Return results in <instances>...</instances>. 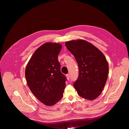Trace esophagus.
<instances>
[{
    "label": "esophagus",
    "mask_w": 129,
    "mask_h": 129,
    "mask_svg": "<svg viewBox=\"0 0 129 129\" xmlns=\"http://www.w3.org/2000/svg\"><path fill=\"white\" fill-rule=\"evenodd\" d=\"M66 76L67 77V79H68V80H69V79L70 78V75H69V74H67V75H66Z\"/></svg>",
    "instance_id": "esophagus-1"
}]
</instances>
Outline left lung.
Here are the masks:
<instances>
[{"instance_id":"8db88e82","label":"left lung","mask_w":129,"mask_h":129,"mask_svg":"<svg viewBox=\"0 0 129 129\" xmlns=\"http://www.w3.org/2000/svg\"><path fill=\"white\" fill-rule=\"evenodd\" d=\"M75 56L79 68V76L74 87L81 97L96 99L106 83L109 66L104 54L90 42L82 39L65 43Z\"/></svg>"}]
</instances>
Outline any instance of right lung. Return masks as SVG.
Returning <instances> with one entry per match:
<instances>
[{
	"instance_id": "1",
	"label": "right lung",
	"mask_w": 129,
	"mask_h": 129,
	"mask_svg": "<svg viewBox=\"0 0 129 129\" xmlns=\"http://www.w3.org/2000/svg\"><path fill=\"white\" fill-rule=\"evenodd\" d=\"M62 47L58 43L43 44L34 52L25 68L27 85L46 106L54 105L63 96L66 78L60 72L57 59Z\"/></svg>"
}]
</instances>
